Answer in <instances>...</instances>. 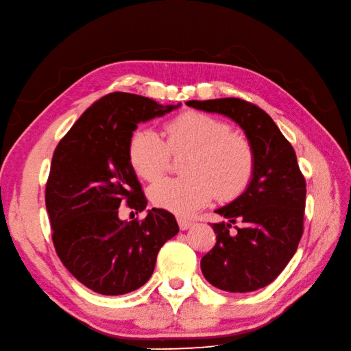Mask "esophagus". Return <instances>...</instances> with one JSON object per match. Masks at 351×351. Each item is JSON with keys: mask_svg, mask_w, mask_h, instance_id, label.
I'll return each instance as SVG.
<instances>
[{"mask_svg": "<svg viewBox=\"0 0 351 351\" xmlns=\"http://www.w3.org/2000/svg\"><path fill=\"white\" fill-rule=\"evenodd\" d=\"M177 221H178V228H180L182 230H187V229L193 226V221L186 220V219H183V217H178Z\"/></svg>", "mask_w": 351, "mask_h": 351, "instance_id": "34e87169", "label": "esophagus"}]
</instances>
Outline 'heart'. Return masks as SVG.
<instances>
[{
    "label": "heart",
    "instance_id": "b5f03b06",
    "mask_svg": "<svg viewBox=\"0 0 351 351\" xmlns=\"http://www.w3.org/2000/svg\"><path fill=\"white\" fill-rule=\"evenodd\" d=\"M167 143L152 128L135 130L128 144V158L136 176L155 182L165 174L169 152L182 155V178L158 182L149 198L158 208L191 216L207 205L215 193L229 199L240 193L253 173V150L243 135L229 132V125L199 111H184L165 125Z\"/></svg>",
    "mask_w": 351,
    "mask_h": 351
}]
</instances>
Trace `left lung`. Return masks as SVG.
<instances>
[{
  "label": "left lung",
  "mask_w": 351,
  "mask_h": 351,
  "mask_svg": "<svg viewBox=\"0 0 351 351\" xmlns=\"http://www.w3.org/2000/svg\"><path fill=\"white\" fill-rule=\"evenodd\" d=\"M241 128L253 150V173L243 193L215 213L216 245L201 259L210 285L245 293L268 286L293 258L302 237L305 180L293 147L263 110L240 98L187 101ZM237 219L243 226L230 231Z\"/></svg>",
  "instance_id": "1"
}]
</instances>
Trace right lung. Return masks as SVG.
Returning <instances> with one entry per match:
<instances>
[{"mask_svg": "<svg viewBox=\"0 0 351 351\" xmlns=\"http://www.w3.org/2000/svg\"><path fill=\"white\" fill-rule=\"evenodd\" d=\"M180 104L162 106L135 93L113 92L98 99L59 141L46 186V208L59 259L82 285L101 295H125L147 283L160 247L178 232L162 208L144 220H122L125 201L146 210L128 158L136 125L162 117Z\"/></svg>", "mask_w": 351, "mask_h": 351, "instance_id": "add662e5", "label": "right lung"}]
</instances>
